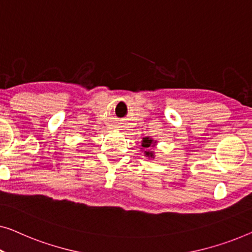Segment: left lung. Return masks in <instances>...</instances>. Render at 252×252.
Listing matches in <instances>:
<instances>
[{
  "label": "left lung",
  "mask_w": 252,
  "mask_h": 252,
  "mask_svg": "<svg viewBox=\"0 0 252 252\" xmlns=\"http://www.w3.org/2000/svg\"><path fill=\"white\" fill-rule=\"evenodd\" d=\"M152 144H153V140L150 139V138H144L143 145H141V146L147 148V147H151ZM145 153H146V155H148V157H153V153H152V152H145Z\"/></svg>",
  "instance_id": "left-lung-1"
}]
</instances>
